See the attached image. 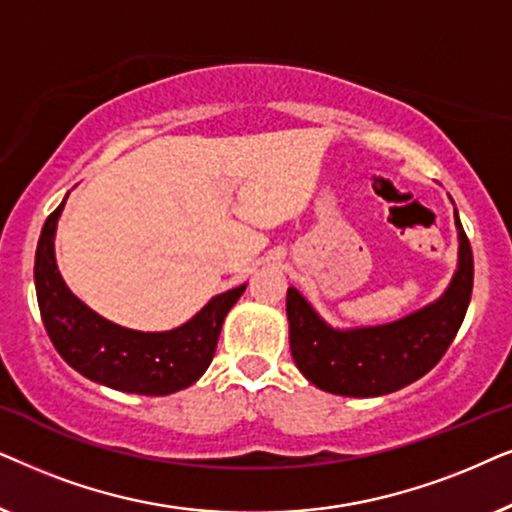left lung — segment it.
<instances>
[{"label":"left lung","instance_id":"1","mask_svg":"<svg viewBox=\"0 0 512 512\" xmlns=\"http://www.w3.org/2000/svg\"><path fill=\"white\" fill-rule=\"evenodd\" d=\"M456 227L459 269L447 292L395 323L332 330L295 288H288L290 351L299 372L327 393L353 398L393 393L431 372L454 342L473 292V250L459 215Z\"/></svg>","mask_w":512,"mask_h":512}]
</instances>
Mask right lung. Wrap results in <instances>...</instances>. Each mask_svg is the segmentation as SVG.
Returning a JSON list of instances; mask_svg holds the SVG:
<instances>
[{
  "mask_svg": "<svg viewBox=\"0 0 512 512\" xmlns=\"http://www.w3.org/2000/svg\"><path fill=\"white\" fill-rule=\"evenodd\" d=\"M65 201L46 217L34 255V285L46 332L67 365L124 393L168 395L192 386L215 356L224 316L245 285L210 299L189 323L170 332H138L114 325L79 302L56 264L53 236Z\"/></svg>",
  "mask_w": 512,
  "mask_h": 512,
  "instance_id": "add662e5",
  "label": "right lung"
}]
</instances>
